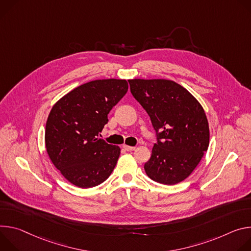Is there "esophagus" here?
Returning <instances> with one entry per match:
<instances>
[{
	"instance_id": "34e87169",
	"label": "esophagus",
	"mask_w": 251,
	"mask_h": 251,
	"mask_svg": "<svg viewBox=\"0 0 251 251\" xmlns=\"http://www.w3.org/2000/svg\"><path fill=\"white\" fill-rule=\"evenodd\" d=\"M123 148H124L126 151H134V150H135L134 147H129V146H126V145H124Z\"/></svg>"
}]
</instances>
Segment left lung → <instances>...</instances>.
<instances>
[{
	"instance_id": "8db88e82",
	"label": "left lung",
	"mask_w": 251,
	"mask_h": 251,
	"mask_svg": "<svg viewBox=\"0 0 251 251\" xmlns=\"http://www.w3.org/2000/svg\"><path fill=\"white\" fill-rule=\"evenodd\" d=\"M130 92L158 132L145 164L152 180L176 184L197 168L208 149L209 126L204 109L186 89L170 79H128Z\"/></svg>"
}]
</instances>
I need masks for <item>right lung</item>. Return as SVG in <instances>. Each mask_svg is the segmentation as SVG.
<instances>
[{"label": "right lung", "instance_id": "obj_1", "mask_svg": "<svg viewBox=\"0 0 251 251\" xmlns=\"http://www.w3.org/2000/svg\"><path fill=\"white\" fill-rule=\"evenodd\" d=\"M126 79H96L74 89L49 114L45 144L48 155L72 184L90 188L113 173L121 149L99 136L109 110L126 94Z\"/></svg>", "mask_w": 251, "mask_h": 251}]
</instances>
